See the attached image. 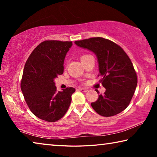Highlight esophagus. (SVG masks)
<instances>
[{
  "instance_id": "1",
  "label": "esophagus",
  "mask_w": 157,
  "mask_h": 157,
  "mask_svg": "<svg viewBox=\"0 0 157 157\" xmlns=\"http://www.w3.org/2000/svg\"><path fill=\"white\" fill-rule=\"evenodd\" d=\"M79 91H82V92H86V91H88V89H84V88H79Z\"/></svg>"
}]
</instances>
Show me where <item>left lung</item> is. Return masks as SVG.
Listing matches in <instances>:
<instances>
[{
    "instance_id": "left-lung-1",
    "label": "left lung",
    "mask_w": 157,
    "mask_h": 157,
    "mask_svg": "<svg viewBox=\"0 0 157 157\" xmlns=\"http://www.w3.org/2000/svg\"><path fill=\"white\" fill-rule=\"evenodd\" d=\"M77 46L96 55L100 82L106 89L104 95L91 103L100 115L113 116L125 109L137 86V76L125 52L113 41L102 37L75 41Z\"/></svg>"
}]
</instances>
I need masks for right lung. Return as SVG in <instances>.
Segmentation results:
<instances>
[{
    "mask_svg": "<svg viewBox=\"0 0 157 157\" xmlns=\"http://www.w3.org/2000/svg\"><path fill=\"white\" fill-rule=\"evenodd\" d=\"M72 45V41L41 42L25 63L21 91L30 111L41 120H59L71 105L75 89L69 87L57 91L54 80L63 73L66 55Z\"/></svg>",
    "mask_w": 157,
    "mask_h": 157,
    "instance_id": "right-lung-1",
    "label": "right lung"
}]
</instances>
